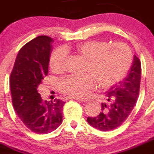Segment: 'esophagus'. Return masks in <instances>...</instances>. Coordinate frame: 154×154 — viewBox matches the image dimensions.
I'll return each mask as SVG.
<instances>
[{"label": "esophagus", "instance_id": "34e87169", "mask_svg": "<svg viewBox=\"0 0 154 154\" xmlns=\"http://www.w3.org/2000/svg\"><path fill=\"white\" fill-rule=\"evenodd\" d=\"M68 99H74V100H76V101H82V102H86V101H88V100H87V99H86V98H72V97H70V98H68Z\"/></svg>", "mask_w": 154, "mask_h": 154}]
</instances>
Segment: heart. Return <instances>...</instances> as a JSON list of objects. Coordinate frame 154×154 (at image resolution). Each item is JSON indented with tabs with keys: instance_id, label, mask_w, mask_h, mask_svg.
I'll return each instance as SVG.
<instances>
[{
	"instance_id": "1",
	"label": "heart",
	"mask_w": 154,
	"mask_h": 154,
	"mask_svg": "<svg viewBox=\"0 0 154 154\" xmlns=\"http://www.w3.org/2000/svg\"><path fill=\"white\" fill-rule=\"evenodd\" d=\"M69 48L59 47L52 53L50 68L55 71L64 69ZM73 52L85 62L84 71L89 74L70 75L60 81L62 92L73 98H84L95 86L108 89L122 80L132 63V53L123 43L109 44L104 41H89L72 48Z\"/></svg>"
}]
</instances>
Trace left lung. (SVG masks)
Returning a JSON list of instances; mask_svg holds the SVG:
<instances>
[{
	"label": "left lung",
	"instance_id": "obj_1",
	"mask_svg": "<svg viewBox=\"0 0 154 154\" xmlns=\"http://www.w3.org/2000/svg\"><path fill=\"white\" fill-rule=\"evenodd\" d=\"M141 74V62L135 55L127 77L106 92L101 112L97 117H88V123L100 131L113 130L123 124L136 104Z\"/></svg>",
	"mask_w": 154,
	"mask_h": 154
}]
</instances>
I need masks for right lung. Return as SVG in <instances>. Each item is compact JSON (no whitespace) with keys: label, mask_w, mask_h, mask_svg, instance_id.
<instances>
[{"label":"right lung","mask_w":154,"mask_h":154,"mask_svg":"<svg viewBox=\"0 0 154 154\" xmlns=\"http://www.w3.org/2000/svg\"><path fill=\"white\" fill-rule=\"evenodd\" d=\"M53 40L38 36L19 50L10 74L12 102L16 114L27 128L37 134L56 130L62 123L60 99L43 101L38 86L48 74Z\"/></svg>","instance_id":"right-lung-1"}]
</instances>
